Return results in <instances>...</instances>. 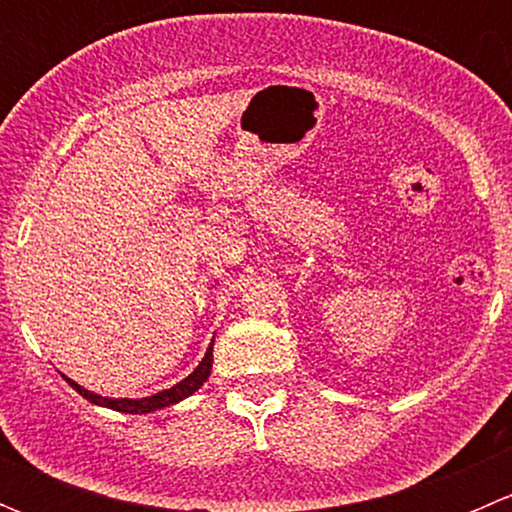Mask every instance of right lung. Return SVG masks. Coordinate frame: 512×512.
<instances>
[{"mask_svg": "<svg viewBox=\"0 0 512 512\" xmlns=\"http://www.w3.org/2000/svg\"><path fill=\"white\" fill-rule=\"evenodd\" d=\"M210 369H213V347L208 349L205 359L200 361V366L193 371V374L188 376V379H183V381H180V384L170 386V389L160 391V394H156V396H148V399H118V401L103 399V396H96V394H91V391L81 389V386L76 384V381H71V379H66V381H69V384L74 386V389L79 391V394L84 396V399H89L91 404L108 406V409L121 411V414H148V411L165 409V406H170V404H178V401H183L185 396H190V394H193V391H198L200 386H203L205 381H208Z\"/></svg>", "mask_w": 512, "mask_h": 512, "instance_id": "right-lung-1", "label": "right lung"}]
</instances>
